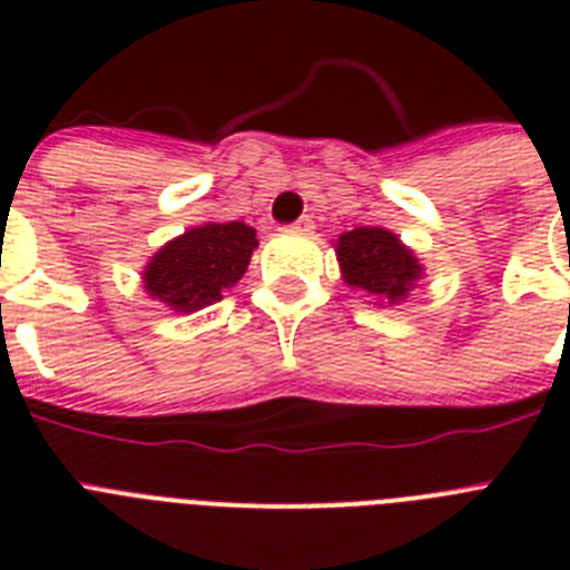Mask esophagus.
Returning <instances> with one entry per match:
<instances>
[{
    "mask_svg": "<svg viewBox=\"0 0 570 570\" xmlns=\"http://www.w3.org/2000/svg\"><path fill=\"white\" fill-rule=\"evenodd\" d=\"M289 230L311 233L313 230V218H311V215H304V218H298V222H295V224H289Z\"/></svg>",
    "mask_w": 570,
    "mask_h": 570,
    "instance_id": "esophagus-1",
    "label": "esophagus"
}]
</instances>
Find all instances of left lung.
Wrapping results in <instances>:
<instances>
[{
  "mask_svg": "<svg viewBox=\"0 0 570 570\" xmlns=\"http://www.w3.org/2000/svg\"><path fill=\"white\" fill-rule=\"evenodd\" d=\"M337 259L343 281L375 298V304L405 302L423 277V266L414 250L384 227H355L343 233L337 239Z\"/></svg>",
  "mask_w": 570,
  "mask_h": 570,
  "instance_id": "1",
  "label": "left lung"
}]
</instances>
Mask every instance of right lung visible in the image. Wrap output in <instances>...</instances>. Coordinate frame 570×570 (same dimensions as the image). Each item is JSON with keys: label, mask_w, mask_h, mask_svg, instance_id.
<instances>
[{"label": "right lung", "mask_w": 570, "mask_h": 570, "mask_svg": "<svg viewBox=\"0 0 570 570\" xmlns=\"http://www.w3.org/2000/svg\"><path fill=\"white\" fill-rule=\"evenodd\" d=\"M257 248V230L242 222H206L165 242L147 263L145 289L174 313L204 311L236 286Z\"/></svg>", "instance_id": "right-lung-1"}]
</instances>
